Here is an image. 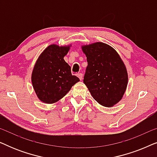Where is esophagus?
<instances>
[{
    "instance_id": "34e87169",
    "label": "esophagus",
    "mask_w": 157,
    "mask_h": 157,
    "mask_svg": "<svg viewBox=\"0 0 157 157\" xmlns=\"http://www.w3.org/2000/svg\"><path fill=\"white\" fill-rule=\"evenodd\" d=\"M77 76H78V77L79 78V79H80V80H82V78H83V74H77Z\"/></svg>"
}]
</instances>
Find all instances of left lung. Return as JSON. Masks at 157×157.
<instances>
[{
  "label": "left lung",
  "mask_w": 157,
  "mask_h": 157,
  "mask_svg": "<svg viewBox=\"0 0 157 157\" xmlns=\"http://www.w3.org/2000/svg\"><path fill=\"white\" fill-rule=\"evenodd\" d=\"M82 51L88 62L83 83L98 104L113 106L123 97L128 84L123 61L112 47L101 42L83 46Z\"/></svg>",
  "instance_id": "8db88e82"
}]
</instances>
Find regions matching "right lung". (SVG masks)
Masks as SVG:
<instances>
[{
	"mask_svg": "<svg viewBox=\"0 0 157 157\" xmlns=\"http://www.w3.org/2000/svg\"><path fill=\"white\" fill-rule=\"evenodd\" d=\"M69 49L70 46L50 45L36 61L31 81L34 91L42 102H57L80 81L71 74V66L63 59Z\"/></svg>",
	"mask_w": 157,
	"mask_h": 157,
	"instance_id": "right-lung-1",
	"label": "right lung"
}]
</instances>
